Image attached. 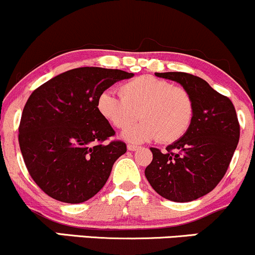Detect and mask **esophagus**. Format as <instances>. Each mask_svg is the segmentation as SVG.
<instances>
[{
	"label": "esophagus",
	"instance_id": "obj_1",
	"mask_svg": "<svg viewBox=\"0 0 255 255\" xmlns=\"http://www.w3.org/2000/svg\"><path fill=\"white\" fill-rule=\"evenodd\" d=\"M138 145H133V144H128V150H131V151H133V150H137L138 149Z\"/></svg>",
	"mask_w": 255,
	"mask_h": 255
}]
</instances>
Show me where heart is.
<instances>
[{
    "instance_id": "1",
    "label": "heart",
    "mask_w": 255,
    "mask_h": 255,
    "mask_svg": "<svg viewBox=\"0 0 255 255\" xmlns=\"http://www.w3.org/2000/svg\"><path fill=\"white\" fill-rule=\"evenodd\" d=\"M120 95L105 90L97 97L99 113L117 128H125L136 118L142 120L123 133L130 142L158 138L162 143L179 139L189 128L194 117L190 93L165 79L139 76L123 83Z\"/></svg>"
}]
</instances>
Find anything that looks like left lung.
Returning <instances> with one entry per match:
<instances>
[{
    "label": "left lung",
    "instance_id": "8db88e82",
    "mask_svg": "<svg viewBox=\"0 0 255 255\" xmlns=\"http://www.w3.org/2000/svg\"><path fill=\"white\" fill-rule=\"evenodd\" d=\"M190 93L194 117L187 132L165 153L150 148L153 160L144 174L165 199L188 202L212 191L227 172L240 139L235 107L200 77L184 72L155 73Z\"/></svg>",
    "mask_w": 255,
    "mask_h": 255
}]
</instances>
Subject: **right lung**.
Listing matches in <instances>:
<instances>
[{
  "label": "right lung",
  "mask_w": 255,
  "mask_h": 255,
  "mask_svg": "<svg viewBox=\"0 0 255 255\" xmlns=\"http://www.w3.org/2000/svg\"><path fill=\"white\" fill-rule=\"evenodd\" d=\"M133 73L79 67L54 77L31 94L21 114L19 145L28 173L47 195L81 204L107 182L113 164L127 151L99 113L102 91Z\"/></svg>",
  "instance_id": "1"
}]
</instances>
